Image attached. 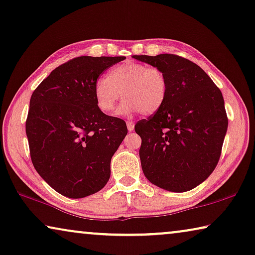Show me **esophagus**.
<instances>
[{
  "label": "esophagus",
  "mask_w": 255,
  "mask_h": 255,
  "mask_svg": "<svg viewBox=\"0 0 255 255\" xmlns=\"http://www.w3.org/2000/svg\"><path fill=\"white\" fill-rule=\"evenodd\" d=\"M127 128L129 131H132L135 128V123L134 121H127Z\"/></svg>",
  "instance_id": "obj_1"
}]
</instances>
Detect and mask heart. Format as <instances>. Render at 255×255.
I'll list each match as a JSON object with an SVG mask.
<instances>
[{
	"label": "heart",
	"instance_id": "obj_1",
	"mask_svg": "<svg viewBox=\"0 0 255 255\" xmlns=\"http://www.w3.org/2000/svg\"><path fill=\"white\" fill-rule=\"evenodd\" d=\"M126 98L118 113L128 116L140 111L153 115L164 105L168 95V80L160 68L125 62L108 72L94 85L97 108L104 113L115 111L121 98Z\"/></svg>",
	"mask_w": 255,
	"mask_h": 255
}]
</instances>
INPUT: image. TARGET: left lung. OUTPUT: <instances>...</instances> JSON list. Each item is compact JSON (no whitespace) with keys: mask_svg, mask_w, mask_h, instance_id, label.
<instances>
[{"mask_svg":"<svg viewBox=\"0 0 255 255\" xmlns=\"http://www.w3.org/2000/svg\"><path fill=\"white\" fill-rule=\"evenodd\" d=\"M132 57L168 80L162 108L135 125L144 175L167 191H189L211 175L221 155L228 129L222 93L203 68L180 56Z\"/></svg>","mask_w":255,"mask_h":255,"instance_id":"left-lung-1","label":"left lung"}]
</instances>
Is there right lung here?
Instances as JSON below:
<instances>
[{"label":"right lung","instance_id":"obj_1","mask_svg":"<svg viewBox=\"0 0 255 255\" xmlns=\"http://www.w3.org/2000/svg\"><path fill=\"white\" fill-rule=\"evenodd\" d=\"M125 57L81 56L55 68L34 90L26 120L30 158L60 195L83 198L105 187L127 135L124 120L97 108L94 85Z\"/></svg>","mask_w":255,"mask_h":255}]
</instances>
